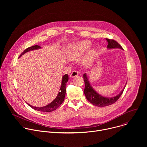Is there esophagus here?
I'll use <instances>...</instances> for the list:
<instances>
[{"label": "esophagus", "instance_id": "obj_1", "mask_svg": "<svg viewBox=\"0 0 147 147\" xmlns=\"http://www.w3.org/2000/svg\"><path fill=\"white\" fill-rule=\"evenodd\" d=\"M78 75V72L77 71H76V70H74V71H73L71 72V73L70 74V77L74 78V77L77 76Z\"/></svg>", "mask_w": 147, "mask_h": 147}]
</instances>
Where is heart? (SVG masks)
I'll use <instances>...</instances> for the list:
<instances>
[{"instance_id": "1", "label": "heart", "mask_w": 147, "mask_h": 147, "mask_svg": "<svg viewBox=\"0 0 147 147\" xmlns=\"http://www.w3.org/2000/svg\"><path fill=\"white\" fill-rule=\"evenodd\" d=\"M91 42L88 40H81L71 45L67 50L66 55L70 60H76L79 59L90 47ZM92 50L89 52V54L92 53Z\"/></svg>"}]
</instances>
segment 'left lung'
Segmentation results:
<instances>
[{
  "mask_svg": "<svg viewBox=\"0 0 147 147\" xmlns=\"http://www.w3.org/2000/svg\"><path fill=\"white\" fill-rule=\"evenodd\" d=\"M106 40L108 43V45L107 46L108 49H120L122 50L123 49L122 47L115 40L109 39L108 38H106ZM83 77L84 80L85 82V88L84 90V92L86 98L90 103L98 107H104L109 106L116 102L123 94V91L125 87V85L127 84H125L123 89L116 96L113 97H105L100 95L94 90V89L90 84L86 73L83 75Z\"/></svg>",
  "mask_w": 147,
  "mask_h": 147,
  "instance_id": "8db88e82",
  "label": "left lung"
}]
</instances>
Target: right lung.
Listing matches in <instances>:
<instances>
[{"mask_svg": "<svg viewBox=\"0 0 147 147\" xmlns=\"http://www.w3.org/2000/svg\"><path fill=\"white\" fill-rule=\"evenodd\" d=\"M41 47L38 45H35L32 46L31 47H29L27 48L22 54L20 55L19 57H20L22 55L25 54L26 53L34 51V50H36L40 49ZM69 80V76L67 74H65L62 77V80H61V86L60 88V91H59V93L56 97V98L49 104L47 105L42 107H33L29 103H27L28 105L32 108V109L37 111H40V112H52L56 109H57L60 105L63 103V102L65 100V97L66 95V83Z\"/></svg>", "mask_w": 147, "mask_h": 147, "instance_id": "add662e5", "label": "right lung"}]
</instances>
